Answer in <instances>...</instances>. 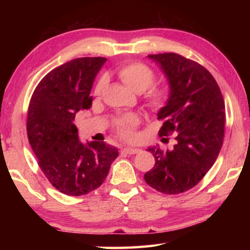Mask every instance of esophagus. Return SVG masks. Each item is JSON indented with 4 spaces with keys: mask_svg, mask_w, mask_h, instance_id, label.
<instances>
[{
    "mask_svg": "<svg viewBox=\"0 0 250 250\" xmlns=\"http://www.w3.org/2000/svg\"><path fill=\"white\" fill-rule=\"evenodd\" d=\"M141 150L138 149V147H125V149L122 150V152H125L126 154H137Z\"/></svg>",
    "mask_w": 250,
    "mask_h": 250,
    "instance_id": "obj_1",
    "label": "esophagus"
}]
</instances>
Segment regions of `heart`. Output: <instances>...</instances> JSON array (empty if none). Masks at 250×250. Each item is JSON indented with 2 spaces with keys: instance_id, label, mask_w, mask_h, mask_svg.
Listing matches in <instances>:
<instances>
[{
  "instance_id": "b5f03b06",
  "label": "heart",
  "mask_w": 250,
  "mask_h": 250,
  "mask_svg": "<svg viewBox=\"0 0 250 250\" xmlns=\"http://www.w3.org/2000/svg\"><path fill=\"white\" fill-rule=\"evenodd\" d=\"M118 75L131 90L135 92H143L154 83L155 73L149 66L143 62H131L121 67ZM107 76L103 75L95 84L94 94L100 96L107 84ZM151 87V86H150ZM171 98L170 88L167 86H152L146 92L145 103L146 108L153 112H159L166 108ZM140 124V117L137 113L129 112L116 117L112 120V130L118 137L122 139H132L135 134V129Z\"/></svg>"
}]
</instances>
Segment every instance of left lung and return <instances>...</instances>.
Masks as SVG:
<instances>
[{"mask_svg":"<svg viewBox=\"0 0 250 250\" xmlns=\"http://www.w3.org/2000/svg\"><path fill=\"white\" fill-rule=\"evenodd\" d=\"M170 83L171 98L159 112V135L175 134L172 150L149 147L155 164L145 174L161 193L180 194L200 183L216 161L225 130V103L216 80L205 67L175 53L149 55ZM168 141V139H167Z\"/></svg>","mask_w":250,"mask_h":250,"instance_id":"1","label":"left lung"}]
</instances>
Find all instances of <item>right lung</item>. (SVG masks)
<instances>
[{
	"label": "right lung",
	"instance_id": "obj_1",
	"mask_svg": "<svg viewBox=\"0 0 250 250\" xmlns=\"http://www.w3.org/2000/svg\"><path fill=\"white\" fill-rule=\"evenodd\" d=\"M104 57H82L56 67L34 90L26 130L42 172L59 192L80 196L98 188L117 159L118 149L104 142L78 140L74 120L89 109L90 90Z\"/></svg>",
	"mask_w": 250,
	"mask_h": 250
}]
</instances>
